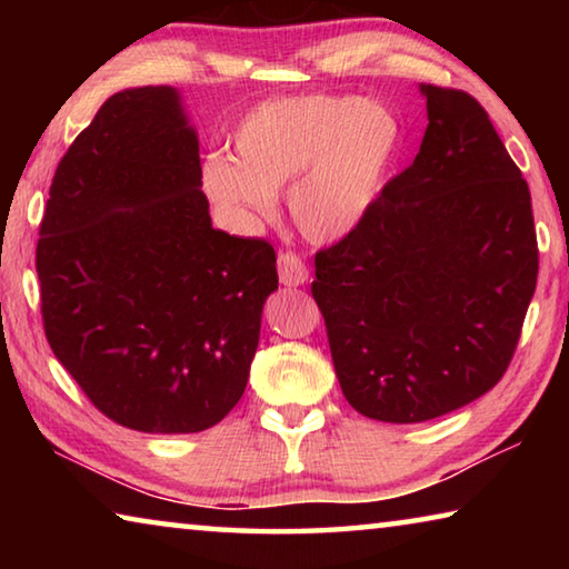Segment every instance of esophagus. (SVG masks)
Here are the masks:
<instances>
[{"label": "esophagus", "mask_w": 569, "mask_h": 569, "mask_svg": "<svg viewBox=\"0 0 569 569\" xmlns=\"http://www.w3.org/2000/svg\"><path fill=\"white\" fill-rule=\"evenodd\" d=\"M278 281L288 288L308 281V266L303 263L301 256L293 253V250H281V253H278Z\"/></svg>", "instance_id": "obj_1"}]
</instances>
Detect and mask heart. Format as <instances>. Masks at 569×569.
Returning a JSON list of instances; mask_svg holds the SVG:
<instances>
[{"instance_id": "obj_1", "label": "heart", "mask_w": 569, "mask_h": 569, "mask_svg": "<svg viewBox=\"0 0 569 569\" xmlns=\"http://www.w3.org/2000/svg\"><path fill=\"white\" fill-rule=\"evenodd\" d=\"M397 120L379 104L298 94L256 104L230 138L233 158L203 162V190L240 226L268 220L288 188V210L308 240L331 243L361 223L387 178Z\"/></svg>"}]
</instances>
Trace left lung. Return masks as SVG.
Here are the masks:
<instances>
[{
  "label": "left lung",
  "instance_id": "obj_1",
  "mask_svg": "<svg viewBox=\"0 0 569 569\" xmlns=\"http://www.w3.org/2000/svg\"><path fill=\"white\" fill-rule=\"evenodd\" d=\"M421 92L417 158L316 253L311 283L346 401L391 423L467 407L505 377L539 268L527 180L487 110L465 90Z\"/></svg>",
  "mask_w": 569,
  "mask_h": 569
}]
</instances>
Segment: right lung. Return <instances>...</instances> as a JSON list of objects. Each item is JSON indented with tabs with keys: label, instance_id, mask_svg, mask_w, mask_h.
<instances>
[{
	"label": "right lung",
	"instance_id": "1",
	"mask_svg": "<svg viewBox=\"0 0 569 569\" xmlns=\"http://www.w3.org/2000/svg\"><path fill=\"white\" fill-rule=\"evenodd\" d=\"M172 88L112 94L54 170L37 240L44 336L114 423L213 427L243 397L276 250L210 226Z\"/></svg>",
	"mask_w": 569,
	"mask_h": 569
}]
</instances>
